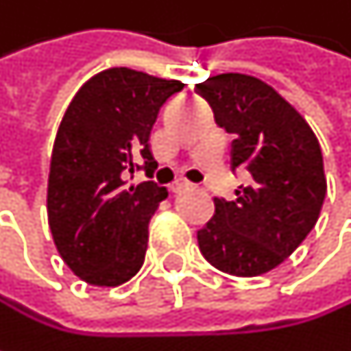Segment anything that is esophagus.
Returning <instances> with one entry per match:
<instances>
[{"mask_svg":"<svg viewBox=\"0 0 351 351\" xmlns=\"http://www.w3.org/2000/svg\"><path fill=\"white\" fill-rule=\"evenodd\" d=\"M191 184L186 182V180H175L173 184H171V191L173 193H180V191H184V189H189Z\"/></svg>","mask_w":351,"mask_h":351,"instance_id":"34e87169","label":"esophagus"}]
</instances>
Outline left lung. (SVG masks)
Masks as SVG:
<instances>
[{
    "label": "left lung",
    "instance_id": "obj_1",
    "mask_svg": "<svg viewBox=\"0 0 351 351\" xmlns=\"http://www.w3.org/2000/svg\"><path fill=\"white\" fill-rule=\"evenodd\" d=\"M215 121L236 134L232 167L252 175L236 201L213 199L215 215L197 232L209 264L260 276L282 264L315 228L327 178L315 132L268 83L223 73L195 85Z\"/></svg>",
    "mask_w": 351,
    "mask_h": 351
}]
</instances>
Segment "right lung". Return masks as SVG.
<instances>
[{"label": "right lung", "instance_id": "right-lung-1", "mask_svg": "<svg viewBox=\"0 0 351 351\" xmlns=\"http://www.w3.org/2000/svg\"><path fill=\"white\" fill-rule=\"evenodd\" d=\"M184 87L128 66L81 85L58 125L46 211L64 264L87 285L119 287L144 264L148 223L167 189L128 184L136 158L156 167L148 138L162 104Z\"/></svg>", "mask_w": 351, "mask_h": 351}]
</instances>
